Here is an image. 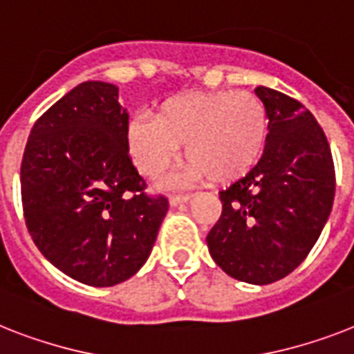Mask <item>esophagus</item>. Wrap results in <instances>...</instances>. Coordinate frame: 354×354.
Returning a JSON list of instances; mask_svg holds the SVG:
<instances>
[{"instance_id":"obj_1","label":"esophagus","mask_w":354,"mask_h":354,"mask_svg":"<svg viewBox=\"0 0 354 354\" xmlns=\"http://www.w3.org/2000/svg\"><path fill=\"white\" fill-rule=\"evenodd\" d=\"M189 202V194H171L169 196V203H171L172 207L180 205V203H187Z\"/></svg>"}]
</instances>
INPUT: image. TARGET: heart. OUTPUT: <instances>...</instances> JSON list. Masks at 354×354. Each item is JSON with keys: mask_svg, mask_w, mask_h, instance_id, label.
Here are the masks:
<instances>
[{"mask_svg": "<svg viewBox=\"0 0 354 354\" xmlns=\"http://www.w3.org/2000/svg\"><path fill=\"white\" fill-rule=\"evenodd\" d=\"M127 145L142 174L158 178L183 145L189 160L183 178L229 185L260 162L269 138V114L260 97L245 91L183 93L163 100L152 120L127 125Z\"/></svg>", "mask_w": 354, "mask_h": 354, "instance_id": "1", "label": "heart"}]
</instances>
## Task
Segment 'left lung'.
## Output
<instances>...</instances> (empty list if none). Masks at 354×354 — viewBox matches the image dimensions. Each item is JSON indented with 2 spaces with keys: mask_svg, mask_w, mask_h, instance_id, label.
Wrapping results in <instances>:
<instances>
[{
  "mask_svg": "<svg viewBox=\"0 0 354 354\" xmlns=\"http://www.w3.org/2000/svg\"><path fill=\"white\" fill-rule=\"evenodd\" d=\"M269 114L260 162L220 192L222 216L207 234L212 260L229 277L267 286L287 277L317 243L335 200L327 138L300 102L257 87Z\"/></svg>",
  "mask_w": 354,
  "mask_h": 354,
  "instance_id": "8db88e82",
  "label": "left lung"
}]
</instances>
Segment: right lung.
I'll return each instance as SVG.
<instances>
[{"label": "right lung", "mask_w": 354, "mask_h": 354, "mask_svg": "<svg viewBox=\"0 0 354 354\" xmlns=\"http://www.w3.org/2000/svg\"><path fill=\"white\" fill-rule=\"evenodd\" d=\"M127 111L118 87L85 82L34 123L21 162L25 223L54 267L111 287L147 261L169 211L147 196L129 156Z\"/></svg>", "instance_id": "right-lung-1"}]
</instances>
